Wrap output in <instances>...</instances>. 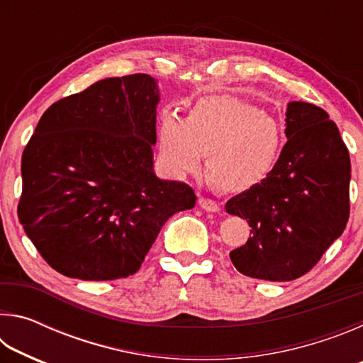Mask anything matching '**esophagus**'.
I'll use <instances>...</instances> for the list:
<instances>
[{"label":"esophagus","mask_w":363,"mask_h":363,"mask_svg":"<svg viewBox=\"0 0 363 363\" xmlns=\"http://www.w3.org/2000/svg\"><path fill=\"white\" fill-rule=\"evenodd\" d=\"M199 205L203 208L205 211H213V213L219 211V205L216 203V201L211 200V199H206V196H200Z\"/></svg>","instance_id":"obj_1"}]
</instances>
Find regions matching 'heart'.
<instances>
[{"instance_id":"heart-1","label":"heart","mask_w":363,"mask_h":363,"mask_svg":"<svg viewBox=\"0 0 363 363\" xmlns=\"http://www.w3.org/2000/svg\"><path fill=\"white\" fill-rule=\"evenodd\" d=\"M158 138L163 163L174 176L194 173L208 153V179L230 194L266 181L285 145L277 120L232 96L201 97L190 108L187 120L164 112Z\"/></svg>"}]
</instances>
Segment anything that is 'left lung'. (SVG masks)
<instances>
[{
  "mask_svg": "<svg viewBox=\"0 0 363 363\" xmlns=\"http://www.w3.org/2000/svg\"><path fill=\"white\" fill-rule=\"evenodd\" d=\"M285 134L267 179L225 203L227 213L251 227L247 243L230 251L233 266L270 281L309 272L346 229L351 211L349 150L328 113L314 104L290 102Z\"/></svg>",
  "mask_w": 363,
  "mask_h": 363,
  "instance_id": "8db88e82",
  "label": "left lung"
}]
</instances>
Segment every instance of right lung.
Here are the masks:
<instances>
[{"label":"right lung","mask_w":363,"mask_h":363,"mask_svg":"<svg viewBox=\"0 0 363 363\" xmlns=\"http://www.w3.org/2000/svg\"><path fill=\"white\" fill-rule=\"evenodd\" d=\"M158 89L145 73L54 102L22 153L17 214L49 266L79 280L136 274L163 224L194 208L186 182L153 174Z\"/></svg>","instance_id":"add662e5"}]
</instances>
